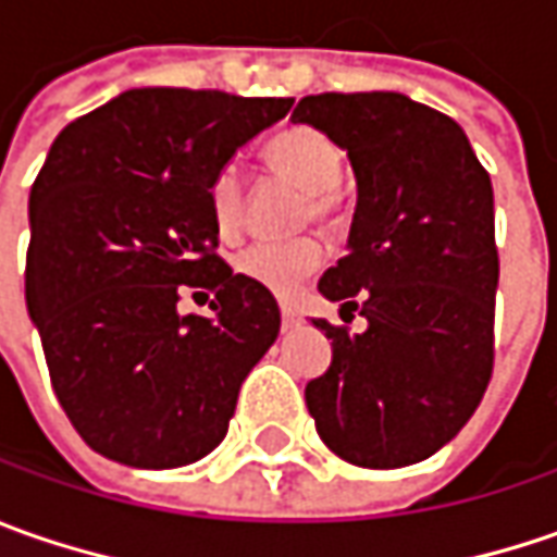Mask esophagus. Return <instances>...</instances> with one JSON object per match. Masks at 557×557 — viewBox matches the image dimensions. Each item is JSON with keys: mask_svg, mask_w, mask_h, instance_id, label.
I'll return each mask as SVG.
<instances>
[{"mask_svg": "<svg viewBox=\"0 0 557 557\" xmlns=\"http://www.w3.org/2000/svg\"><path fill=\"white\" fill-rule=\"evenodd\" d=\"M282 325L285 329H297L300 325V312L294 310V307H282Z\"/></svg>", "mask_w": 557, "mask_h": 557, "instance_id": "1", "label": "esophagus"}]
</instances>
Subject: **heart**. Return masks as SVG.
I'll return each instance as SVG.
<instances>
[{
	"label": "heart",
	"mask_w": 557,
	"mask_h": 557,
	"mask_svg": "<svg viewBox=\"0 0 557 557\" xmlns=\"http://www.w3.org/2000/svg\"><path fill=\"white\" fill-rule=\"evenodd\" d=\"M260 158L278 180L297 185L307 195L304 220L334 223L341 216V188H337L341 151L325 133L312 126H288L267 139ZM207 207H210L213 228L223 238H232L242 228L245 183L235 166H223L213 173V180L207 185ZM322 260H325V250L315 238L257 242L235 257V272L275 297H290L322 267Z\"/></svg>",
	"instance_id": "heart-1"
}]
</instances>
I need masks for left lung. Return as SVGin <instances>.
<instances>
[{
  "instance_id": "8db88e82",
  "label": "left lung",
  "mask_w": 557,
  "mask_h": 557,
  "mask_svg": "<svg viewBox=\"0 0 557 557\" xmlns=\"http://www.w3.org/2000/svg\"><path fill=\"white\" fill-rule=\"evenodd\" d=\"M294 123L322 129L354 163L350 253L319 290L369 329L315 319L329 372L307 409L334 456L406 468L434 456L481 406L493 377L499 250L493 185L453 117L399 92H322Z\"/></svg>"
}]
</instances>
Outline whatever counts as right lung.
<instances>
[{"label": "right lung", "mask_w": 557, "mask_h": 557, "mask_svg": "<svg viewBox=\"0 0 557 557\" xmlns=\"http://www.w3.org/2000/svg\"><path fill=\"white\" fill-rule=\"evenodd\" d=\"M294 98L129 89L67 123L30 188L27 310L54 396L96 453L180 468L220 446L278 304L216 253L207 185ZM213 289V320L180 317Z\"/></svg>", "instance_id": "1"}]
</instances>
